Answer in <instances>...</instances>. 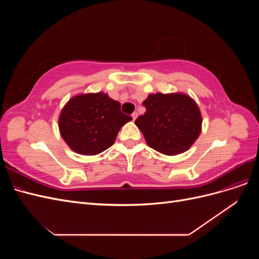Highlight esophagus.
I'll list each match as a JSON object with an SVG mask.
<instances>
[{"label":"esophagus","instance_id":"obj_1","mask_svg":"<svg viewBox=\"0 0 259 259\" xmlns=\"http://www.w3.org/2000/svg\"><path fill=\"white\" fill-rule=\"evenodd\" d=\"M137 116H138L137 112H134V113H133V114H132V117H133V120H134V121H135V120L137 119Z\"/></svg>","mask_w":259,"mask_h":259}]
</instances>
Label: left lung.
Masks as SVG:
<instances>
[{"mask_svg": "<svg viewBox=\"0 0 259 259\" xmlns=\"http://www.w3.org/2000/svg\"><path fill=\"white\" fill-rule=\"evenodd\" d=\"M146 112L135 121L149 147L166 155L187 151L201 134L202 114L185 93L149 94Z\"/></svg>", "mask_w": 259, "mask_h": 259, "instance_id": "8db88e82", "label": "left lung"}]
</instances>
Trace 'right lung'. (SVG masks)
<instances>
[{
	"label": "right lung",
	"mask_w": 259,
	"mask_h": 259,
	"mask_svg": "<svg viewBox=\"0 0 259 259\" xmlns=\"http://www.w3.org/2000/svg\"><path fill=\"white\" fill-rule=\"evenodd\" d=\"M133 120L121 104L104 92L85 93L70 98L58 117L59 133L74 152L96 155L110 148L124 124Z\"/></svg>",
	"instance_id": "right-lung-1"
}]
</instances>
